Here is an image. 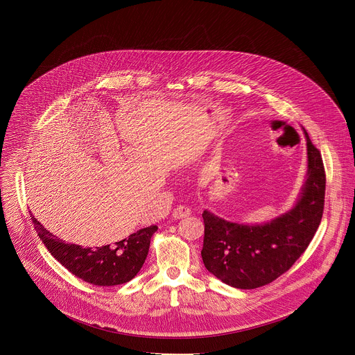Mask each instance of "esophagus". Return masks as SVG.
Returning <instances> with one entry per match:
<instances>
[{
	"instance_id": "34e87169",
	"label": "esophagus",
	"mask_w": 355,
	"mask_h": 355,
	"mask_svg": "<svg viewBox=\"0 0 355 355\" xmlns=\"http://www.w3.org/2000/svg\"><path fill=\"white\" fill-rule=\"evenodd\" d=\"M191 214V210L187 207V206H178L173 213H172V217L175 220H180V218H184V217H189Z\"/></svg>"
}]
</instances>
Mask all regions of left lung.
Listing matches in <instances>:
<instances>
[{
  "instance_id": "obj_1",
  "label": "left lung",
  "mask_w": 355,
  "mask_h": 355,
  "mask_svg": "<svg viewBox=\"0 0 355 355\" xmlns=\"http://www.w3.org/2000/svg\"><path fill=\"white\" fill-rule=\"evenodd\" d=\"M304 134L307 169L290 210L262 224L234 223L203 210V263L223 283L241 290L265 286L288 270L313 239L324 210L325 172L304 128Z\"/></svg>"
}]
</instances>
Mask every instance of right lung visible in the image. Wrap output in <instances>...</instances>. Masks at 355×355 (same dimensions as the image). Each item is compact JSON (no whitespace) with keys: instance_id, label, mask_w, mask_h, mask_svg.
Here are the masks:
<instances>
[{"instance_id":"right-lung-1","label":"right lung","mask_w":355,"mask_h":355,"mask_svg":"<svg viewBox=\"0 0 355 355\" xmlns=\"http://www.w3.org/2000/svg\"><path fill=\"white\" fill-rule=\"evenodd\" d=\"M31 213V211H30ZM31 220L49 253L72 275L94 286H117L132 280L144 266L157 225L142 228L128 238L102 248L65 243L51 234L33 214Z\"/></svg>"}]
</instances>
